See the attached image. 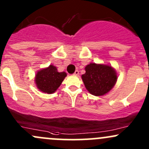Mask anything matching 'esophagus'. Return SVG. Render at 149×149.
<instances>
[{
    "label": "esophagus",
    "mask_w": 149,
    "mask_h": 149,
    "mask_svg": "<svg viewBox=\"0 0 149 149\" xmlns=\"http://www.w3.org/2000/svg\"><path fill=\"white\" fill-rule=\"evenodd\" d=\"M79 74V71L78 70H76V71L74 72V73H73V75H75V76H78Z\"/></svg>",
    "instance_id": "esophagus-1"
}]
</instances>
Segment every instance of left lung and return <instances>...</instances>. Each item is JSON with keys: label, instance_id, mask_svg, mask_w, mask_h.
<instances>
[{"label": "left lung", "instance_id": "left-lung-1", "mask_svg": "<svg viewBox=\"0 0 149 149\" xmlns=\"http://www.w3.org/2000/svg\"><path fill=\"white\" fill-rule=\"evenodd\" d=\"M85 70L81 78L91 94L95 96L106 94L116 84L118 74L111 65L91 63L85 67Z\"/></svg>", "mask_w": 149, "mask_h": 149}]
</instances>
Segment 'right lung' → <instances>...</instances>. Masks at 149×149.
<instances>
[{"label": "right lung", "instance_id": "add662e5", "mask_svg": "<svg viewBox=\"0 0 149 149\" xmlns=\"http://www.w3.org/2000/svg\"><path fill=\"white\" fill-rule=\"evenodd\" d=\"M65 72H58L54 65L38 70L35 76V84L39 91L51 94L60 87L63 81L66 77Z\"/></svg>", "mask_w": 149, "mask_h": 149}]
</instances>
